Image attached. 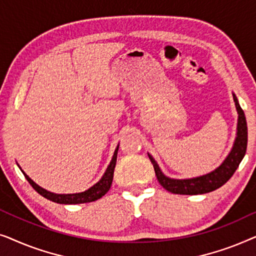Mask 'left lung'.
<instances>
[{
  "label": "left lung",
  "instance_id": "left-lung-1",
  "mask_svg": "<svg viewBox=\"0 0 256 256\" xmlns=\"http://www.w3.org/2000/svg\"><path fill=\"white\" fill-rule=\"evenodd\" d=\"M233 100L236 102V108L238 112L236 140H234L232 149H230L228 155L226 156V158L224 160V162L211 172L202 174V176L198 177L184 178V180H176V178L168 177L162 172L155 158L148 152L149 158L152 160L154 169H155L157 180L166 190L172 192L174 194H204L222 186L233 176V174L236 172L238 166L242 160L244 154H246L248 138L246 116H244V110H241L239 101H238V98L234 93Z\"/></svg>",
  "mask_w": 256,
  "mask_h": 256
}]
</instances>
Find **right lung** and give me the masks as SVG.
Instances as JSON below:
<instances>
[{
    "label": "right lung",
    "mask_w": 256,
    "mask_h": 256,
    "mask_svg": "<svg viewBox=\"0 0 256 256\" xmlns=\"http://www.w3.org/2000/svg\"><path fill=\"white\" fill-rule=\"evenodd\" d=\"M118 144L115 149L114 155L112 157V160L110 163V166H107L106 171H104V176L101 177V180L90 186V188H87L84 192H78V194H54V192H50L48 190H45L40 185L34 183V182L31 180V178L28 176V174L24 172V171L20 169L24 176L29 182L31 186H32L34 190H36L38 194L40 196H43L44 198L48 199V200L58 202V204H84V202H96L98 199H100L102 196H104L110 191L112 182H113V174H114V169H115V164H116V157H118Z\"/></svg>",
    "instance_id": "add662e5"
}]
</instances>
